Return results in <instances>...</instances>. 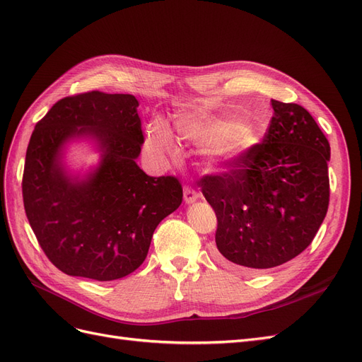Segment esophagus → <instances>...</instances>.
I'll return each mask as SVG.
<instances>
[{
	"label": "esophagus",
	"instance_id": "34e87169",
	"mask_svg": "<svg viewBox=\"0 0 362 362\" xmlns=\"http://www.w3.org/2000/svg\"><path fill=\"white\" fill-rule=\"evenodd\" d=\"M198 199H199V193L196 192L194 189L189 187V185H185V187H184V201L187 204H192V202L198 201Z\"/></svg>",
	"mask_w": 362,
	"mask_h": 362
}]
</instances>
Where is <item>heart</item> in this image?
Segmentation results:
<instances>
[{
  "mask_svg": "<svg viewBox=\"0 0 362 362\" xmlns=\"http://www.w3.org/2000/svg\"><path fill=\"white\" fill-rule=\"evenodd\" d=\"M175 128L184 139L214 146V154L226 163L234 161L257 140L255 129L237 117L181 116ZM146 148L158 157L172 156L177 149L172 131L161 119L149 125Z\"/></svg>",
  "mask_w": 362,
  "mask_h": 362,
  "instance_id": "1",
  "label": "heart"
}]
</instances>
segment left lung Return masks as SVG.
<instances>
[{
    "mask_svg": "<svg viewBox=\"0 0 362 362\" xmlns=\"http://www.w3.org/2000/svg\"><path fill=\"white\" fill-rule=\"evenodd\" d=\"M272 107L261 144L199 181L217 217L218 255L245 270L298 257L329 205V141L302 105L272 100Z\"/></svg>",
    "mask_w": 362,
    "mask_h": 362,
    "instance_id": "8db88e82",
    "label": "left lung"
}]
</instances>
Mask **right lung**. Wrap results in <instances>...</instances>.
Instances as JSON below:
<instances>
[{
    "label": "right lung",
    "instance_id": "right-lung-1",
    "mask_svg": "<svg viewBox=\"0 0 362 362\" xmlns=\"http://www.w3.org/2000/svg\"><path fill=\"white\" fill-rule=\"evenodd\" d=\"M133 95L66 96L36 124L27 148L25 214L48 259L71 276L120 279L145 261L152 234L182 202L177 177H149L136 158L145 141ZM95 139L100 166L80 182L61 166L72 136Z\"/></svg>",
    "mask_w": 362,
    "mask_h": 362
}]
</instances>
